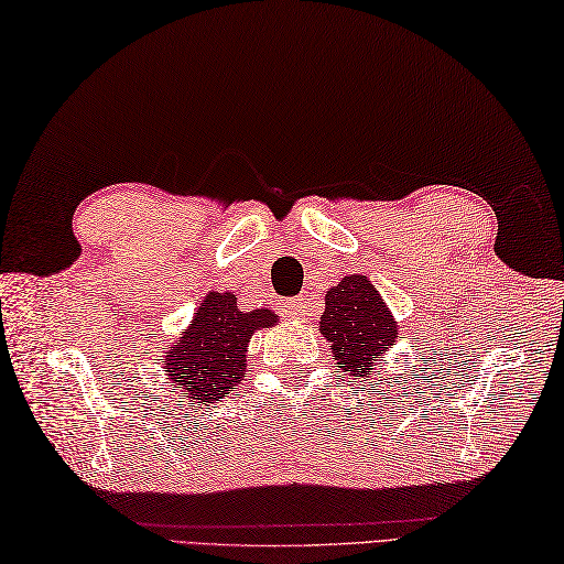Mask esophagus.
Segmentation results:
<instances>
[{"mask_svg": "<svg viewBox=\"0 0 564 564\" xmlns=\"http://www.w3.org/2000/svg\"><path fill=\"white\" fill-rule=\"evenodd\" d=\"M282 316L286 321L304 318L306 316V302H304V299H286V302L282 304Z\"/></svg>", "mask_w": 564, "mask_h": 564, "instance_id": "1", "label": "esophagus"}]
</instances>
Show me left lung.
Listing matches in <instances>:
<instances>
[{"mask_svg": "<svg viewBox=\"0 0 564 564\" xmlns=\"http://www.w3.org/2000/svg\"><path fill=\"white\" fill-rule=\"evenodd\" d=\"M318 330L328 340L336 367L367 377L375 362L399 338L397 321L365 274H348L326 292V312Z\"/></svg>", "mask_w": 564, "mask_h": 564, "instance_id": "1", "label": "left lung"}]
</instances>
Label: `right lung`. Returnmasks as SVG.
Instances as JSON below:
<instances>
[{
	"label": "right lung",
	"mask_w": 564,
	"mask_h": 564,
	"mask_svg": "<svg viewBox=\"0 0 564 564\" xmlns=\"http://www.w3.org/2000/svg\"><path fill=\"white\" fill-rule=\"evenodd\" d=\"M278 321L270 308L240 312L234 292H209L165 355L167 379L185 389L194 404H216L246 377L252 333Z\"/></svg>",
	"instance_id": "obj_1"
}]
</instances>
